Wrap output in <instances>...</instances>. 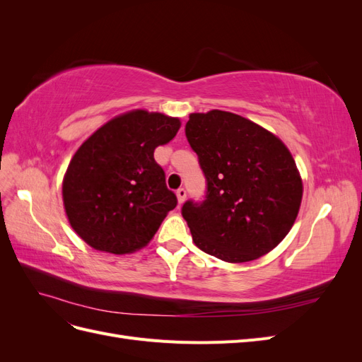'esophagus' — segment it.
<instances>
[{"label":"esophagus","mask_w":362,"mask_h":362,"mask_svg":"<svg viewBox=\"0 0 362 362\" xmlns=\"http://www.w3.org/2000/svg\"><path fill=\"white\" fill-rule=\"evenodd\" d=\"M177 198H178V204H180V205H182V204H184V201H185V198H187V192H185L184 189L177 190Z\"/></svg>","instance_id":"esophagus-1"}]
</instances>
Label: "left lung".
I'll return each mask as SVG.
<instances>
[{
    "label": "left lung",
    "mask_w": 362,
    "mask_h": 362,
    "mask_svg": "<svg viewBox=\"0 0 362 362\" xmlns=\"http://www.w3.org/2000/svg\"><path fill=\"white\" fill-rule=\"evenodd\" d=\"M185 136L206 178L205 201L182 206L193 243L234 264L269 254L290 233L302 202L290 149L269 129L223 110L192 113Z\"/></svg>",
    "instance_id": "left-lung-1"
}]
</instances>
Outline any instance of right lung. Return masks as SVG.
Returning a JSON list of instances; mask_svg holds the SVG:
<instances>
[{
    "label": "right lung",
    "mask_w": 362,
    "mask_h": 362,
    "mask_svg": "<svg viewBox=\"0 0 362 362\" xmlns=\"http://www.w3.org/2000/svg\"><path fill=\"white\" fill-rule=\"evenodd\" d=\"M180 128V117L136 108L83 141L62 184L64 213L83 242L115 255L148 246L177 206L154 151Z\"/></svg>",
    "instance_id": "add662e5"
}]
</instances>
